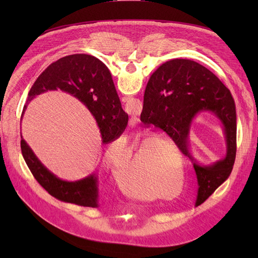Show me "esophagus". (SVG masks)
Segmentation results:
<instances>
[{"instance_id": "1", "label": "esophagus", "mask_w": 258, "mask_h": 258, "mask_svg": "<svg viewBox=\"0 0 258 258\" xmlns=\"http://www.w3.org/2000/svg\"><path fill=\"white\" fill-rule=\"evenodd\" d=\"M126 100H127V98H123V99H122V101H126Z\"/></svg>"}]
</instances>
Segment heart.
Segmentation results:
<instances>
[{"instance_id":"1","label":"heart","mask_w":258,"mask_h":258,"mask_svg":"<svg viewBox=\"0 0 258 258\" xmlns=\"http://www.w3.org/2000/svg\"><path fill=\"white\" fill-rule=\"evenodd\" d=\"M120 143L124 144V142ZM115 145L117 142L111 143L104 153V161L108 167L115 165ZM161 145L167 146L163 140L140 134L134 144L135 153L131 160L127 165L115 168L116 181L129 196L139 199H154L160 195L157 184L159 185L162 181L161 168L169 158L166 153L159 150Z\"/></svg>"}]
</instances>
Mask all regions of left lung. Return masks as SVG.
Here are the masks:
<instances>
[{
	"mask_svg": "<svg viewBox=\"0 0 258 258\" xmlns=\"http://www.w3.org/2000/svg\"><path fill=\"white\" fill-rule=\"evenodd\" d=\"M201 111L221 120L228 143L226 157L209 167L194 162L188 148L191 122ZM141 121L165 131L192 160L199 185L197 204L205 202L230 175L237 152L236 104L229 89L207 68L188 59L162 63L147 83Z\"/></svg>",
	"mask_w": 258,
	"mask_h": 258,
	"instance_id": "1",
	"label": "left lung"
}]
</instances>
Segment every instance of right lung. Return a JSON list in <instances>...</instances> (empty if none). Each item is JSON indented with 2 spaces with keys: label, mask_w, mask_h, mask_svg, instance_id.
I'll use <instances>...</instances> for the list:
<instances>
[{
  "label": "right lung",
  "mask_w": 258,
  "mask_h": 258,
  "mask_svg": "<svg viewBox=\"0 0 258 258\" xmlns=\"http://www.w3.org/2000/svg\"><path fill=\"white\" fill-rule=\"evenodd\" d=\"M57 89L70 93L88 107L97 120L103 143L114 141L126 129L128 114L121 108L110 71L98 58L76 53L53 62L31 87L27 104L41 93ZM20 145L31 173L52 197L82 207H98V178L95 174L75 182L62 181L43 166L23 139Z\"/></svg>",
  "instance_id": "right-lung-1"
}]
</instances>
